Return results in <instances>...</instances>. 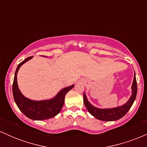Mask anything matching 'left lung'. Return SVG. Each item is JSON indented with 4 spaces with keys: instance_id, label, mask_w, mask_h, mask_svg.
Here are the masks:
<instances>
[{
    "instance_id": "1",
    "label": "left lung",
    "mask_w": 147,
    "mask_h": 147,
    "mask_svg": "<svg viewBox=\"0 0 147 147\" xmlns=\"http://www.w3.org/2000/svg\"><path fill=\"white\" fill-rule=\"evenodd\" d=\"M131 90H132V95L130 97L127 102L125 103L124 105L117 106V107L111 108V109H99V108L95 107L89 102L85 93H84V102L88 111L97 119L106 121V122L115 121L121 119L125 115L126 113L130 110L136 98L138 89L136 73L134 74Z\"/></svg>"
}]
</instances>
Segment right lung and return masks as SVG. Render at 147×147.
Returning a JSON list of instances; mask_svg holds the SVG:
<instances>
[{
  "label": "right lung",
  "mask_w": 147,
  "mask_h": 147,
  "mask_svg": "<svg viewBox=\"0 0 147 147\" xmlns=\"http://www.w3.org/2000/svg\"><path fill=\"white\" fill-rule=\"evenodd\" d=\"M32 57H30L25 59L18 64L16 68L12 86L13 96L18 109L26 117L33 120H44L55 117L59 113L64 104L65 95L74 87V85L61 89L55 97L50 99L35 101L25 97L18 88L17 73L21 65Z\"/></svg>",
  "instance_id": "obj_1"
}]
</instances>
